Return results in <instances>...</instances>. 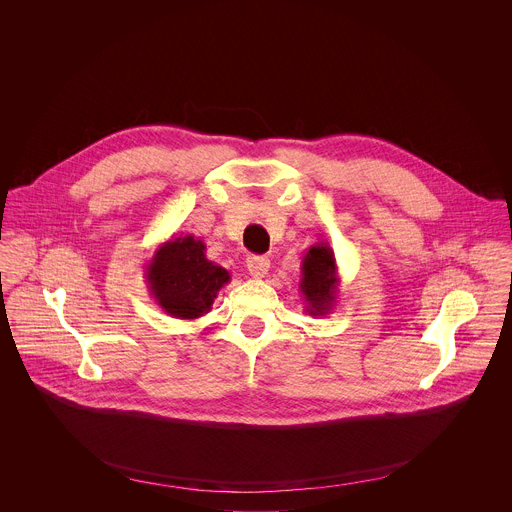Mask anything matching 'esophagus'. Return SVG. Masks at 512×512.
I'll return each mask as SVG.
<instances>
[{
	"instance_id": "obj_1",
	"label": "esophagus",
	"mask_w": 512,
	"mask_h": 512,
	"mask_svg": "<svg viewBox=\"0 0 512 512\" xmlns=\"http://www.w3.org/2000/svg\"><path fill=\"white\" fill-rule=\"evenodd\" d=\"M246 268L254 278H264L270 268V260L266 256H250L246 260Z\"/></svg>"
}]
</instances>
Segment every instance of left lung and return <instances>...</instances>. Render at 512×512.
<instances>
[{"mask_svg":"<svg viewBox=\"0 0 512 512\" xmlns=\"http://www.w3.org/2000/svg\"><path fill=\"white\" fill-rule=\"evenodd\" d=\"M339 274L335 252L329 242H315L301 260L299 292L305 299V311L313 317L329 315L337 303Z\"/></svg>","mask_w":512,"mask_h":512,"instance_id":"1","label":"left lung"}]
</instances>
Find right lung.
<instances>
[{
    "label": "right lung",
    "instance_id": "1",
    "mask_svg": "<svg viewBox=\"0 0 512 512\" xmlns=\"http://www.w3.org/2000/svg\"><path fill=\"white\" fill-rule=\"evenodd\" d=\"M207 246L191 234L171 236L147 262L146 282L155 303L175 319H199L213 309L228 270L211 262Z\"/></svg>",
    "mask_w": 512,
    "mask_h": 512
}]
</instances>
